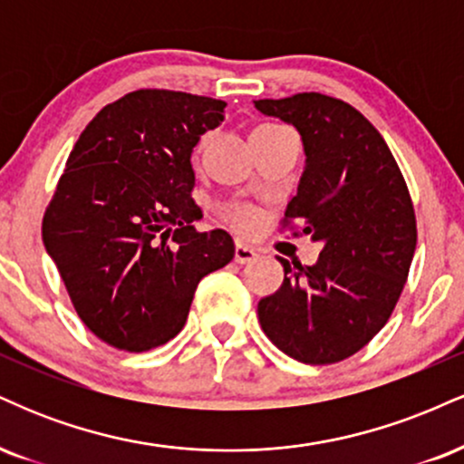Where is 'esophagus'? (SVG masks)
<instances>
[{
    "label": "esophagus",
    "instance_id": "34e87169",
    "mask_svg": "<svg viewBox=\"0 0 464 464\" xmlns=\"http://www.w3.org/2000/svg\"><path fill=\"white\" fill-rule=\"evenodd\" d=\"M255 257H257V250H255L253 246H248V244H242V242L236 244V262L237 264H248V262H253Z\"/></svg>",
    "mask_w": 464,
    "mask_h": 464
}]
</instances>
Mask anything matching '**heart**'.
Returning a JSON list of instances; mask_svg holds the SVG:
<instances>
[{
	"label": "heart",
	"mask_w": 464,
	"mask_h": 464,
	"mask_svg": "<svg viewBox=\"0 0 464 464\" xmlns=\"http://www.w3.org/2000/svg\"><path fill=\"white\" fill-rule=\"evenodd\" d=\"M281 126H275V124H262L257 126V129L253 130V135L250 137H257L262 135V132H270V130H279ZM227 218L228 222H231L233 227H237L239 231H255L259 225V214L253 209V207L248 205H231L227 209Z\"/></svg>",
	"instance_id": "obj_1"
}]
</instances>
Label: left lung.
Here are the masks:
<instances>
[{
	"label": "left lung",
	"mask_w": 464,
	"mask_h": 464,
	"mask_svg": "<svg viewBox=\"0 0 464 464\" xmlns=\"http://www.w3.org/2000/svg\"><path fill=\"white\" fill-rule=\"evenodd\" d=\"M255 106L301 132L305 172L281 225L323 242L314 266L276 257L284 284L259 301V323L290 358L335 364L375 338L401 296L417 248L412 198L384 137L351 104L310 92Z\"/></svg>",
	"instance_id": "obj_1"
}]
</instances>
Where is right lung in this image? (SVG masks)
I'll return each instance as SVG.
<instances>
[{"mask_svg":"<svg viewBox=\"0 0 464 464\" xmlns=\"http://www.w3.org/2000/svg\"><path fill=\"white\" fill-rule=\"evenodd\" d=\"M227 102L140 89L80 132L44 216V244L80 321L141 353L183 329L205 275L236 255L227 231L200 233L191 150Z\"/></svg>","mask_w":464,"mask_h":464,"instance_id":"obj_1","label":"right lung"}]
</instances>
